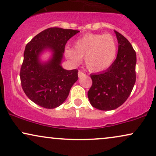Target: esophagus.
I'll use <instances>...</instances> for the list:
<instances>
[{
    "label": "esophagus",
    "instance_id": "34e87169",
    "mask_svg": "<svg viewBox=\"0 0 156 156\" xmlns=\"http://www.w3.org/2000/svg\"><path fill=\"white\" fill-rule=\"evenodd\" d=\"M84 75V74L82 72V71H79V72H78V76H79V77H80V78L82 77V76H83Z\"/></svg>",
    "mask_w": 156,
    "mask_h": 156
}]
</instances>
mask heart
I'll list each match as a JSON object with an SVG mask.
<instances>
[{
  "mask_svg": "<svg viewBox=\"0 0 156 156\" xmlns=\"http://www.w3.org/2000/svg\"><path fill=\"white\" fill-rule=\"evenodd\" d=\"M117 54V42L113 36L104 34H87L74 42V48H66L65 55L78 64L84 58L85 66L92 72L109 68Z\"/></svg>",
  "mask_w": 156,
  "mask_h": 156,
  "instance_id": "heart-1",
  "label": "heart"
}]
</instances>
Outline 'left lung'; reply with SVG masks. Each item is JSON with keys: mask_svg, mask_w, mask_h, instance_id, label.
Listing matches in <instances>:
<instances>
[{"mask_svg": "<svg viewBox=\"0 0 156 156\" xmlns=\"http://www.w3.org/2000/svg\"><path fill=\"white\" fill-rule=\"evenodd\" d=\"M118 40L116 60L105 72L90 75L93 84L87 93L90 104L101 111H111L122 105L136 81V53L122 34L114 31Z\"/></svg>", "mask_w": 156, "mask_h": 156, "instance_id": "8db88e82", "label": "left lung"}]
</instances>
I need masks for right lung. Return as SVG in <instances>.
I'll list each match as a JSON object with an SVG mask.
<instances>
[{"label":"right lung","instance_id":"add662e5","mask_svg":"<svg viewBox=\"0 0 156 156\" xmlns=\"http://www.w3.org/2000/svg\"><path fill=\"white\" fill-rule=\"evenodd\" d=\"M80 31L52 27L43 30L27 43L21 67L20 79L26 95L45 108H55L66 101L69 91L78 80V70H66L61 66L67 41ZM51 53L47 62L40 55Z\"/></svg>","mask_w":156,"mask_h":156}]
</instances>
